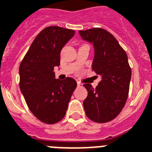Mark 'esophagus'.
<instances>
[{
  "mask_svg": "<svg viewBox=\"0 0 152 152\" xmlns=\"http://www.w3.org/2000/svg\"><path fill=\"white\" fill-rule=\"evenodd\" d=\"M77 86H82V83H81V82H77Z\"/></svg>",
  "mask_w": 152,
  "mask_h": 152,
  "instance_id": "1",
  "label": "esophagus"
}]
</instances>
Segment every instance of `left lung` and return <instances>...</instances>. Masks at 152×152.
Returning a JSON list of instances; mask_svg holds the SVG:
<instances>
[{
  "label": "left lung",
  "mask_w": 152,
  "mask_h": 152,
  "mask_svg": "<svg viewBox=\"0 0 152 152\" xmlns=\"http://www.w3.org/2000/svg\"><path fill=\"white\" fill-rule=\"evenodd\" d=\"M79 34L94 47L92 69L102 76L96 88L83 85L88 91L83 102L85 112L94 122H109L118 116L128 99L132 76L128 56L116 39L103 28L79 31Z\"/></svg>",
  "instance_id": "left-lung-1"
}]
</instances>
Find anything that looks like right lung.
Returning a JSON list of instances; mask_svg holds the SVG:
<instances>
[{
  "mask_svg": "<svg viewBox=\"0 0 152 152\" xmlns=\"http://www.w3.org/2000/svg\"><path fill=\"white\" fill-rule=\"evenodd\" d=\"M71 29L50 26L38 34L21 61L20 89L28 109L36 118L52 124L65 116L77 87L72 77L55 78L54 67L60 65V52L75 36Z\"/></svg>",
  "mask_w": 152,
  "mask_h": 152,
  "instance_id": "right-lung-1",
  "label": "right lung"
}]
</instances>
